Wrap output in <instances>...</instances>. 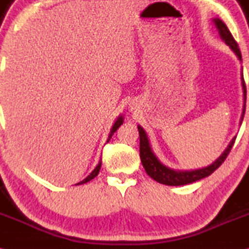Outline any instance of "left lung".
<instances>
[{"label":"left lung","mask_w":249,"mask_h":249,"mask_svg":"<svg viewBox=\"0 0 249 249\" xmlns=\"http://www.w3.org/2000/svg\"><path fill=\"white\" fill-rule=\"evenodd\" d=\"M214 22L215 28L218 29L219 35H220L221 39L224 40L227 45L230 46L231 49L233 50V52L236 54V57L239 58V60L241 59V52L239 50L238 43L235 42V39L233 38L232 34H231L229 28H227L226 24L221 19L214 18L213 19ZM242 79V89H244V110H242V116L241 121L244 119L245 115V109H246V85H245L244 75L241 77ZM241 124V122H240ZM137 129H139L140 134V157H141V162L143 168L147 174L150 176L153 179L156 180L160 184H165V185L170 186H178V185H185V184H190L197 182V180L203 179L207 176L212 174L213 171H215L217 169L224 163V160H226L227 155L230 154L231 149H232L233 144H234L235 137L231 141L229 147L226 148V150L221 154V156L219 157L217 160L212 163L211 165L206 166V168L198 169V170H191V171H182V170H174V169L168 168L163 163L160 162V160L157 159L156 155L154 154V151L151 150L150 143H149L147 133H145L144 129L141 127V125H137Z\"/></svg>","instance_id":"left-lung-1"}]
</instances>
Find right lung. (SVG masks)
<instances>
[{
    "label": "right lung",
    "instance_id": "add662e5",
    "mask_svg": "<svg viewBox=\"0 0 249 249\" xmlns=\"http://www.w3.org/2000/svg\"><path fill=\"white\" fill-rule=\"evenodd\" d=\"M122 124H124V118H122V116H119L118 118V120H116L115 121V124H113V128H112V130H110V134H109V136H108V140H107V142L109 141L110 140V137L113 136V134L115 133L116 131V129H118V128L120 127V125H121ZM100 168H101V160L100 162H99V164L96 165V168L94 169V170H93L92 172H90V174L89 175V176H87L86 178H85L84 180H81L80 183H78V184H75V185H80V184H85V183H87V182H89V180H92L93 178L94 177H96L98 176V174H99V171H100Z\"/></svg>",
    "mask_w": 249,
    "mask_h": 249
}]
</instances>
